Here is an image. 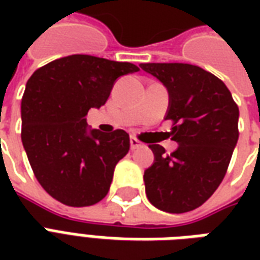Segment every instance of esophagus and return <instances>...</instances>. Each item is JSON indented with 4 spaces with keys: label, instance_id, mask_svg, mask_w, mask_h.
Here are the masks:
<instances>
[{
    "label": "esophagus",
    "instance_id": "34e87169",
    "mask_svg": "<svg viewBox=\"0 0 260 260\" xmlns=\"http://www.w3.org/2000/svg\"><path fill=\"white\" fill-rule=\"evenodd\" d=\"M129 143H131V149H132V150H135V149H139V147H143V143L138 141L136 138H131Z\"/></svg>",
    "mask_w": 260,
    "mask_h": 260
}]
</instances>
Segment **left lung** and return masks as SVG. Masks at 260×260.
Wrapping results in <instances>:
<instances>
[{
	"label": "left lung",
	"instance_id": "left-lung-1",
	"mask_svg": "<svg viewBox=\"0 0 260 260\" xmlns=\"http://www.w3.org/2000/svg\"><path fill=\"white\" fill-rule=\"evenodd\" d=\"M169 91L171 139L177 150L150 145L154 163L145 171L146 196L169 213L203 205L223 181L238 141L240 110L223 80L191 64H141Z\"/></svg>",
	"mask_w": 260,
	"mask_h": 260
}]
</instances>
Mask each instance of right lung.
<instances>
[{
	"mask_svg": "<svg viewBox=\"0 0 260 260\" xmlns=\"http://www.w3.org/2000/svg\"><path fill=\"white\" fill-rule=\"evenodd\" d=\"M131 62L75 54L35 71L22 97V143L37 181L67 206H91L107 195L114 169L129 150L122 129L87 128L90 108L106 104Z\"/></svg>",
	"mask_w": 260,
	"mask_h": 260,
	"instance_id": "right-lung-1",
	"label": "right lung"
}]
</instances>
